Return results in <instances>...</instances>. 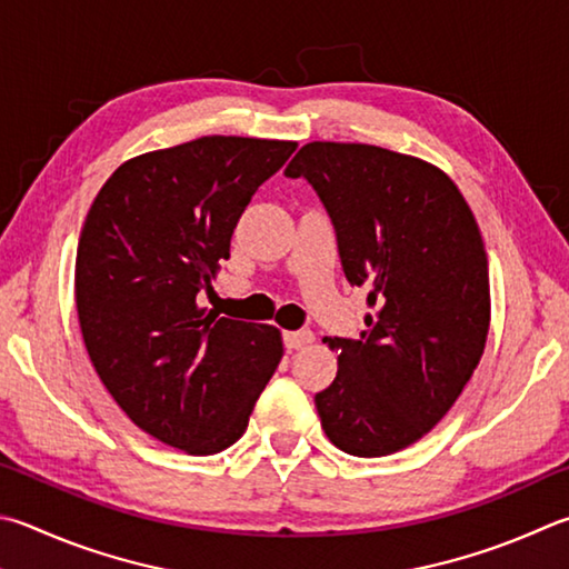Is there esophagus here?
Segmentation results:
<instances>
[{
	"mask_svg": "<svg viewBox=\"0 0 569 569\" xmlns=\"http://www.w3.org/2000/svg\"><path fill=\"white\" fill-rule=\"evenodd\" d=\"M283 343H286L288 350L306 348L308 343H313V333H311V330H286Z\"/></svg>",
	"mask_w": 569,
	"mask_h": 569,
	"instance_id": "esophagus-1",
	"label": "esophagus"
}]
</instances>
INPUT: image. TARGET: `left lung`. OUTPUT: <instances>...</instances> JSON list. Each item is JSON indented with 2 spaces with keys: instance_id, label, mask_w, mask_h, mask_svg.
I'll return each instance as SVG.
<instances>
[{
  "instance_id": "1",
  "label": "left lung",
  "mask_w": 569,
  "mask_h": 569,
  "mask_svg": "<svg viewBox=\"0 0 569 569\" xmlns=\"http://www.w3.org/2000/svg\"><path fill=\"white\" fill-rule=\"evenodd\" d=\"M336 226L346 278L370 288L360 340L323 338L336 380L316 392L320 428L348 456L380 458L446 418L490 330L488 253L446 171L370 143L311 141L286 167Z\"/></svg>"
}]
</instances>
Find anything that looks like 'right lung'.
<instances>
[{"label": "right lung", "mask_w": 569, "mask_h": 569, "mask_svg": "<svg viewBox=\"0 0 569 569\" xmlns=\"http://www.w3.org/2000/svg\"><path fill=\"white\" fill-rule=\"evenodd\" d=\"M296 141L201 137L111 173L79 236L74 296L101 383L133 426L189 456L239 440L283 356L281 330L199 303L246 206Z\"/></svg>", "instance_id": "add662e5"}]
</instances>
